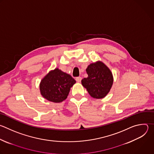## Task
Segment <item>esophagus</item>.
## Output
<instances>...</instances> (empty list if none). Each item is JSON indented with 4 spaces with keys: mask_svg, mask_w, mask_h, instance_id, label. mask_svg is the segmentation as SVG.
I'll list each match as a JSON object with an SVG mask.
<instances>
[{
    "mask_svg": "<svg viewBox=\"0 0 154 154\" xmlns=\"http://www.w3.org/2000/svg\"><path fill=\"white\" fill-rule=\"evenodd\" d=\"M75 80L77 82H80L81 80H82V77H77L75 78Z\"/></svg>",
    "mask_w": 154,
    "mask_h": 154,
    "instance_id": "esophagus-1",
    "label": "esophagus"
}]
</instances>
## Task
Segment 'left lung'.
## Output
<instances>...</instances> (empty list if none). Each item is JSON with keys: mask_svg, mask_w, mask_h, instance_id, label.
Returning a JSON list of instances; mask_svg holds the SVG:
<instances>
[{"mask_svg": "<svg viewBox=\"0 0 154 154\" xmlns=\"http://www.w3.org/2000/svg\"><path fill=\"white\" fill-rule=\"evenodd\" d=\"M88 77L82 80V85L95 98L105 97L109 92L113 76L110 69L101 62L90 64L86 69Z\"/></svg>", "mask_w": 154, "mask_h": 154, "instance_id": "1", "label": "left lung"}]
</instances>
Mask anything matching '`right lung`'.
Returning a JSON list of instances; mask_svg holds the SVG:
<instances>
[{
  "mask_svg": "<svg viewBox=\"0 0 154 154\" xmlns=\"http://www.w3.org/2000/svg\"><path fill=\"white\" fill-rule=\"evenodd\" d=\"M75 82L70 75L56 68L50 71L42 80L40 93L46 100L60 103L67 98L70 88Z\"/></svg>",
  "mask_w": 154,
  "mask_h": 154,
  "instance_id": "right-lung-1",
  "label": "right lung"
}]
</instances>
